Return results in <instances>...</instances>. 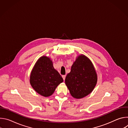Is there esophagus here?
Wrapping results in <instances>:
<instances>
[{
	"mask_svg": "<svg viewBox=\"0 0 128 128\" xmlns=\"http://www.w3.org/2000/svg\"><path fill=\"white\" fill-rule=\"evenodd\" d=\"M62 78H63V80H65V78H66V76H65V75L62 76Z\"/></svg>",
	"mask_w": 128,
	"mask_h": 128,
	"instance_id": "esophagus-1",
	"label": "esophagus"
}]
</instances>
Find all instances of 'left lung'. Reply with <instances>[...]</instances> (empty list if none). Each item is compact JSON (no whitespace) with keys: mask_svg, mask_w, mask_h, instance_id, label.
<instances>
[{"mask_svg":"<svg viewBox=\"0 0 128 128\" xmlns=\"http://www.w3.org/2000/svg\"><path fill=\"white\" fill-rule=\"evenodd\" d=\"M71 95L82 98L92 92L97 82V75L90 60L84 54L78 57L65 78Z\"/></svg>","mask_w":128,"mask_h":128,"instance_id":"8db88e82","label":"left lung"}]
</instances>
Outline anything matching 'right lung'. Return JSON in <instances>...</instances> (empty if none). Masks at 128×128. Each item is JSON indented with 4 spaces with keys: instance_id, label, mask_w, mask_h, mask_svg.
<instances>
[{
    "instance_id": "right-lung-1",
    "label": "right lung",
    "mask_w": 128,
    "mask_h": 128,
    "mask_svg": "<svg viewBox=\"0 0 128 128\" xmlns=\"http://www.w3.org/2000/svg\"><path fill=\"white\" fill-rule=\"evenodd\" d=\"M63 82L59 73L54 68L52 61L46 56L41 57L36 62L30 76L32 87L44 97L51 96Z\"/></svg>"
}]
</instances>
